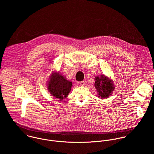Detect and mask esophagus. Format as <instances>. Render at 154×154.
<instances>
[{"label": "esophagus", "instance_id": "esophagus-1", "mask_svg": "<svg viewBox=\"0 0 154 154\" xmlns=\"http://www.w3.org/2000/svg\"><path fill=\"white\" fill-rule=\"evenodd\" d=\"M79 84H80V85L81 87H84L85 85V81H81V82H79Z\"/></svg>", "mask_w": 154, "mask_h": 154}]
</instances>
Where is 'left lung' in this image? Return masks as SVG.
<instances>
[{
	"label": "left lung",
	"mask_w": 154,
	"mask_h": 154,
	"mask_svg": "<svg viewBox=\"0 0 154 154\" xmlns=\"http://www.w3.org/2000/svg\"><path fill=\"white\" fill-rule=\"evenodd\" d=\"M95 87L97 89L98 95L101 98H106L109 97L112 94L114 86L112 81L104 75H101L100 77L96 76L95 78Z\"/></svg>",
	"instance_id": "8db88e82"
}]
</instances>
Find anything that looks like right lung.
<instances>
[{"instance_id":"1","label":"right lung","mask_w":154,"mask_h":154,"mask_svg":"<svg viewBox=\"0 0 154 154\" xmlns=\"http://www.w3.org/2000/svg\"><path fill=\"white\" fill-rule=\"evenodd\" d=\"M72 82L67 81L59 73H53L47 84L48 91L53 97L62 100L71 91Z\"/></svg>"}]
</instances>
